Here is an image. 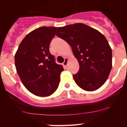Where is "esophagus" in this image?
Returning <instances> with one entry per match:
<instances>
[{
    "instance_id": "esophagus-1",
    "label": "esophagus",
    "mask_w": 127,
    "mask_h": 127,
    "mask_svg": "<svg viewBox=\"0 0 127 127\" xmlns=\"http://www.w3.org/2000/svg\"><path fill=\"white\" fill-rule=\"evenodd\" d=\"M67 62H68V59H67V58H64V61L63 64V66H64V67H67Z\"/></svg>"
}]
</instances>
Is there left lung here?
Returning a JSON list of instances; mask_svg holds the SVG:
<instances>
[{
    "label": "left lung",
    "instance_id": "1",
    "mask_svg": "<svg viewBox=\"0 0 127 127\" xmlns=\"http://www.w3.org/2000/svg\"><path fill=\"white\" fill-rule=\"evenodd\" d=\"M56 35L71 46L79 61V71L73 75L77 85L86 91L100 88L112 69V50L106 37L82 23L58 28Z\"/></svg>",
    "mask_w": 127,
    "mask_h": 127
}]
</instances>
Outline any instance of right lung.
Instances as JSON below:
<instances>
[{
  "instance_id": "obj_1",
  "label": "right lung",
  "mask_w": 127,
  "mask_h": 127,
  "mask_svg": "<svg viewBox=\"0 0 127 127\" xmlns=\"http://www.w3.org/2000/svg\"><path fill=\"white\" fill-rule=\"evenodd\" d=\"M57 28L42 26L31 32L21 42L15 56V67L23 84L39 96H48L55 92L64 70L56 63L49 50Z\"/></svg>"
}]
</instances>
